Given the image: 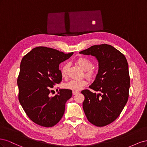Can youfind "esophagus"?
<instances>
[{
    "instance_id": "34e87169",
    "label": "esophagus",
    "mask_w": 147,
    "mask_h": 147,
    "mask_svg": "<svg viewBox=\"0 0 147 147\" xmlns=\"http://www.w3.org/2000/svg\"><path fill=\"white\" fill-rule=\"evenodd\" d=\"M78 92H79V91H72V94H73V95H75V94H78Z\"/></svg>"
}]
</instances>
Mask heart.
Segmentation results:
<instances>
[{
    "label": "heart",
    "mask_w": 147,
    "mask_h": 147,
    "mask_svg": "<svg viewBox=\"0 0 147 147\" xmlns=\"http://www.w3.org/2000/svg\"><path fill=\"white\" fill-rule=\"evenodd\" d=\"M77 64L81 67V68L84 70L86 77L88 78H92L95 75V71L92 68L93 64L92 61L88 58L84 57H79L77 60ZM69 64H65L62 67L61 70V75L63 77H65L67 73ZM87 84V82L84 79L81 80H71L67 83L64 84V87L68 90L72 91H79L85 86Z\"/></svg>",
    "instance_id": "b5f03b06"
}]
</instances>
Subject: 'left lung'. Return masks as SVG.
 <instances>
[{
	"label": "left lung",
	"mask_w": 147,
	"mask_h": 147,
	"mask_svg": "<svg viewBox=\"0 0 147 147\" xmlns=\"http://www.w3.org/2000/svg\"><path fill=\"white\" fill-rule=\"evenodd\" d=\"M80 53L95 56L99 63L98 74L90 86L99 93L88 90L82 91L84 113L94 125H108L119 116L128 100L130 77L127 61L121 52L107 44L93 45Z\"/></svg>",
	"instance_id": "left-lung-1"
}]
</instances>
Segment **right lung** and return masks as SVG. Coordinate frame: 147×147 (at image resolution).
<instances>
[{"label": "right lung", "mask_w": 147, "mask_h": 147, "mask_svg": "<svg viewBox=\"0 0 147 147\" xmlns=\"http://www.w3.org/2000/svg\"><path fill=\"white\" fill-rule=\"evenodd\" d=\"M74 54H65L55 49L38 47L21 60L17 83L18 99L28 117L38 125L52 127L63 117L67 100L72 91L61 89L51 96V88L62 81L59 64Z\"/></svg>", "instance_id": "right-lung-1"}]
</instances>
